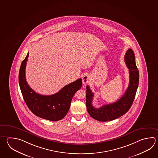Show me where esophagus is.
<instances>
[{
	"label": "esophagus",
	"mask_w": 158,
	"mask_h": 158,
	"mask_svg": "<svg viewBox=\"0 0 158 158\" xmlns=\"http://www.w3.org/2000/svg\"><path fill=\"white\" fill-rule=\"evenodd\" d=\"M90 81V79L89 75L86 74L84 75L83 77L82 78V81H83L84 86L89 83Z\"/></svg>",
	"instance_id": "esophagus-1"
}]
</instances>
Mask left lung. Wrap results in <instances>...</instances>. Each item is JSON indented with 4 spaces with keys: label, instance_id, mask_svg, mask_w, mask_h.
<instances>
[{
    "label": "left lung",
    "instance_id": "left-lung-1",
    "mask_svg": "<svg viewBox=\"0 0 158 158\" xmlns=\"http://www.w3.org/2000/svg\"><path fill=\"white\" fill-rule=\"evenodd\" d=\"M125 61L129 69L130 81L125 94L118 101L104 105L99 108L93 106V92L89 86H86V106L88 112L91 117L99 121L106 122L118 118L125 114L131 108L137 91L139 81V73L135 62L134 51L128 48L125 56Z\"/></svg>",
    "mask_w": 158,
    "mask_h": 158
}]
</instances>
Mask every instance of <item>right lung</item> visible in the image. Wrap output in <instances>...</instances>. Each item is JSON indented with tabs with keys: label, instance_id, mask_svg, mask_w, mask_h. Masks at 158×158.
<instances>
[{
	"label": "right lung",
	"instance_id": "1",
	"mask_svg": "<svg viewBox=\"0 0 158 158\" xmlns=\"http://www.w3.org/2000/svg\"><path fill=\"white\" fill-rule=\"evenodd\" d=\"M29 54L21 64L18 80L25 103L31 112L43 119L57 121L63 119L68 112L75 93L82 86L81 79L63 87L53 95H41L35 92L27 83L25 70Z\"/></svg>",
	"mask_w": 158,
	"mask_h": 158
}]
</instances>
